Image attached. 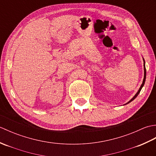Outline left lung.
Segmentation results:
<instances>
[{
    "label": "left lung",
    "instance_id": "obj_1",
    "mask_svg": "<svg viewBox=\"0 0 156 156\" xmlns=\"http://www.w3.org/2000/svg\"><path fill=\"white\" fill-rule=\"evenodd\" d=\"M144 80H143V83H142V84L141 85V87H140V89H139V90H138V92H137L136 93V94H135L134 97H133V98L131 99V100H130L128 102H127V104L128 103H129V102H131L132 101H133L134 99L136 98L137 96H138V94H140V91H141V88H142V87H144V84H145V78H146V69H145V61H144Z\"/></svg>",
    "mask_w": 156,
    "mask_h": 156
}]
</instances>
